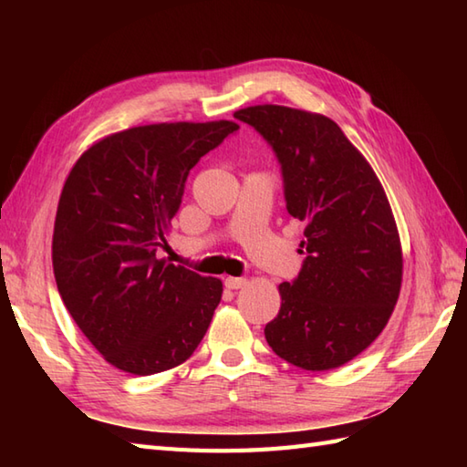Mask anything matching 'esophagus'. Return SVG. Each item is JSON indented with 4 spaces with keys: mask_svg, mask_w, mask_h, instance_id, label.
<instances>
[{
    "mask_svg": "<svg viewBox=\"0 0 467 467\" xmlns=\"http://www.w3.org/2000/svg\"><path fill=\"white\" fill-rule=\"evenodd\" d=\"M246 285V279L244 276H226L224 279V286L226 289H243V286Z\"/></svg>",
    "mask_w": 467,
    "mask_h": 467,
    "instance_id": "esophagus-1",
    "label": "esophagus"
}]
</instances>
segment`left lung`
<instances>
[{
	"label": "left lung",
	"mask_w": 467,
	"mask_h": 467,
	"mask_svg": "<svg viewBox=\"0 0 467 467\" xmlns=\"http://www.w3.org/2000/svg\"><path fill=\"white\" fill-rule=\"evenodd\" d=\"M279 158L286 211L305 223L303 269L281 283L266 343L306 371L341 367L385 329L403 254L389 201L365 156L323 114L261 104L236 110Z\"/></svg>",
	"instance_id": "1"
}]
</instances>
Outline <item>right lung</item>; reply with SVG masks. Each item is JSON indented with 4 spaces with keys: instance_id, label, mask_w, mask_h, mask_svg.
Masks as SVG:
<instances>
[{
    "instance_id": "add662e5",
    "label": "right lung",
    "mask_w": 467,
    "mask_h": 467,
    "mask_svg": "<svg viewBox=\"0 0 467 467\" xmlns=\"http://www.w3.org/2000/svg\"><path fill=\"white\" fill-rule=\"evenodd\" d=\"M234 130L233 120L128 128L94 142L66 178L52 239L56 285L76 325L116 369H172L213 321L223 281L156 259V249L191 168Z\"/></svg>"
}]
</instances>
